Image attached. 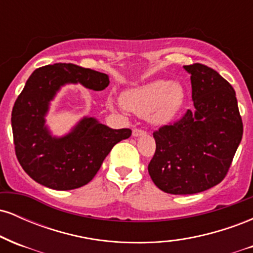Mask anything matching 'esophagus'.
Segmentation results:
<instances>
[{
  "label": "esophagus",
  "instance_id": "1",
  "mask_svg": "<svg viewBox=\"0 0 253 253\" xmlns=\"http://www.w3.org/2000/svg\"><path fill=\"white\" fill-rule=\"evenodd\" d=\"M146 134V130L141 129V128H134L133 129V135L134 136H140V135H145Z\"/></svg>",
  "mask_w": 253,
  "mask_h": 253
}]
</instances>
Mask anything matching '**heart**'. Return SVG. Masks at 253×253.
I'll return each instance as SVG.
<instances>
[{
  "instance_id": "1",
  "label": "heart",
  "mask_w": 253,
  "mask_h": 253,
  "mask_svg": "<svg viewBox=\"0 0 253 253\" xmlns=\"http://www.w3.org/2000/svg\"><path fill=\"white\" fill-rule=\"evenodd\" d=\"M184 101L182 86L169 81H156L125 92L123 103L127 109L152 123L164 124L177 114Z\"/></svg>"
}]
</instances>
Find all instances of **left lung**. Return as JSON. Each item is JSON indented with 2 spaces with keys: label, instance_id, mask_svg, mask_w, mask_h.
Wrapping results in <instances>:
<instances>
[{
  "label": "left lung",
  "instance_id": "1",
  "mask_svg": "<svg viewBox=\"0 0 253 253\" xmlns=\"http://www.w3.org/2000/svg\"><path fill=\"white\" fill-rule=\"evenodd\" d=\"M191 75L195 110L153 132L156 151L149 173L161 190L175 195L205 191L227 175L243 138V121L232 85L214 69L184 65Z\"/></svg>",
  "mask_w": 253,
  "mask_h": 253
}]
</instances>
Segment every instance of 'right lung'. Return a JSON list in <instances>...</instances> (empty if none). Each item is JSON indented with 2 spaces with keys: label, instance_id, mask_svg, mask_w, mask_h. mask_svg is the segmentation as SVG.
Here are the masks:
<instances>
[{
  "label": "right lung",
  "instance_id": "obj_1",
  "mask_svg": "<svg viewBox=\"0 0 253 253\" xmlns=\"http://www.w3.org/2000/svg\"><path fill=\"white\" fill-rule=\"evenodd\" d=\"M103 90L106 74L71 63L37 69L28 78L11 112L17 161L32 179L56 190L83 187L94 178L115 144L129 138V128L113 129L94 118H84L70 134L52 138L45 127L48 102L66 83Z\"/></svg>",
  "mask_w": 253,
  "mask_h": 253
}]
</instances>
